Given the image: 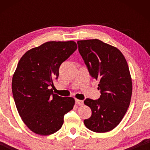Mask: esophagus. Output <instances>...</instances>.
Wrapping results in <instances>:
<instances>
[{
	"label": "esophagus",
	"instance_id": "1",
	"mask_svg": "<svg viewBox=\"0 0 150 150\" xmlns=\"http://www.w3.org/2000/svg\"><path fill=\"white\" fill-rule=\"evenodd\" d=\"M76 102V104H79L80 106H82L83 104V100H75Z\"/></svg>",
	"mask_w": 150,
	"mask_h": 150
}]
</instances>
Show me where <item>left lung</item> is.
<instances>
[{
    "label": "left lung",
    "mask_w": 150,
    "mask_h": 150,
    "mask_svg": "<svg viewBox=\"0 0 150 150\" xmlns=\"http://www.w3.org/2000/svg\"><path fill=\"white\" fill-rule=\"evenodd\" d=\"M77 44L89 74L99 81L101 93L98 100L84 101L92 112L84 124L95 132H108L120 124L130 103L132 83L128 63L120 50L97 39Z\"/></svg>",
    "instance_id": "8db88e82"
}]
</instances>
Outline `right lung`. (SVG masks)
Segmentation results:
<instances>
[{
    "instance_id": "obj_1",
    "label": "right lung",
    "mask_w": 150,
    "mask_h": 150,
    "mask_svg": "<svg viewBox=\"0 0 150 150\" xmlns=\"http://www.w3.org/2000/svg\"><path fill=\"white\" fill-rule=\"evenodd\" d=\"M76 49L73 41L48 42L28 50L18 62L12 79L13 99L22 121L36 134L57 132L73 108V98L61 97L48 87L58 79L61 63Z\"/></svg>"
}]
</instances>
